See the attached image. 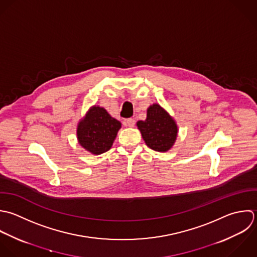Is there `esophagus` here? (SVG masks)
<instances>
[{
  "label": "esophagus",
  "mask_w": 257,
  "mask_h": 257,
  "mask_svg": "<svg viewBox=\"0 0 257 257\" xmlns=\"http://www.w3.org/2000/svg\"><path fill=\"white\" fill-rule=\"evenodd\" d=\"M124 125L128 127H133L135 125V120L133 118H128L124 121Z\"/></svg>",
  "instance_id": "34e87169"
}]
</instances>
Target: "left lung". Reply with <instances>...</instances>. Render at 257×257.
Returning a JSON list of instances; mask_svg holds the SVG:
<instances>
[{
	"instance_id": "obj_1",
	"label": "left lung",
	"mask_w": 257,
	"mask_h": 257,
	"mask_svg": "<svg viewBox=\"0 0 257 257\" xmlns=\"http://www.w3.org/2000/svg\"><path fill=\"white\" fill-rule=\"evenodd\" d=\"M146 145L159 152L168 151L175 142L177 126L169 114L158 104L150 106L145 121L137 122Z\"/></svg>"
}]
</instances>
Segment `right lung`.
Returning <instances> with one entry per match:
<instances>
[{"mask_svg":"<svg viewBox=\"0 0 257 257\" xmlns=\"http://www.w3.org/2000/svg\"><path fill=\"white\" fill-rule=\"evenodd\" d=\"M121 128V123L112 118L104 108L90 109L77 129L79 143L89 152L99 155L107 152Z\"/></svg>","mask_w":257,"mask_h":257,"instance_id":"obj_1","label":"right lung"}]
</instances>
